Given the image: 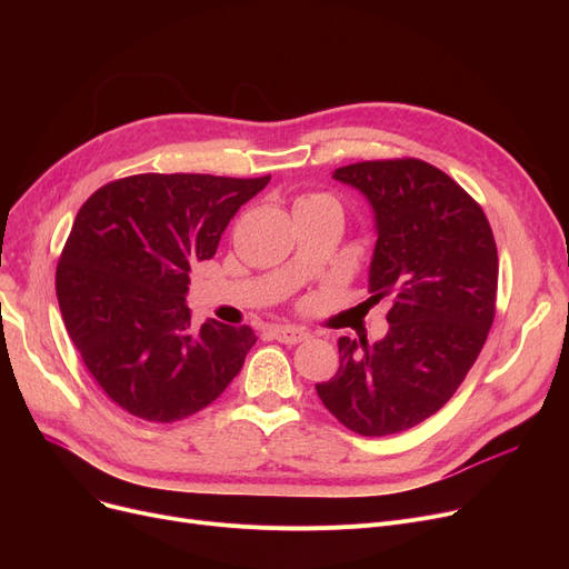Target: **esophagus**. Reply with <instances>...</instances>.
<instances>
[{
	"label": "esophagus",
	"mask_w": 569,
	"mask_h": 569,
	"mask_svg": "<svg viewBox=\"0 0 569 569\" xmlns=\"http://www.w3.org/2000/svg\"><path fill=\"white\" fill-rule=\"evenodd\" d=\"M272 337L277 339V341H281V343H300V341H305L307 337H309V332H305V330H300V327H290V325H286V327H274L272 330Z\"/></svg>",
	"instance_id": "34e87169"
}]
</instances>
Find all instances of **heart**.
<instances>
[{
    "mask_svg": "<svg viewBox=\"0 0 569 569\" xmlns=\"http://www.w3.org/2000/svg\"><path fill=\"white\" fill-rule=\"evenodd\" d=\"M300 202H327V204H337V200L332 196H325V193H313V196H307L302 198ZM339 207V204H337Z\"/></svg>",
    "mask_w": 569,
    "mask_h": 569,
    "instance_id": "heart-1",
    "label": "heart"
}]
</instances>
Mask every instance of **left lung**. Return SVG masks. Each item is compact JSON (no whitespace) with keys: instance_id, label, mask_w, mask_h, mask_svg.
<instances>
[{"instance_id":"left-lung-1","label":"left lung","mask_w":569,"mask_h":569,"mask_svg":"<svg viewBox=\"0 0 569 569\" xmlns=\"http://www.w3.org/2000/svg\"><path fill=\"white\" fill-rule=\"evenodd\" d=\"M332 177L373 212L367 302L395 305L376 343L339 339V371L316 392L350 431L390 436L438 412L475 365L496 313L498 251L482 207L425 161H365Z\"/></svg>"}]
</instances>
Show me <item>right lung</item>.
I'll use <instances>...</instances> for the list:
<instances>
[{
	"label": "right lung",
	"mask_w": 569,
	"mask_h": 569,
	"mask_svg": "<svg viewBox=\"0 0 569 569\" xmlns=\"http://www.w3.org/2000/svg\"><path fill=\"white\" fill-rule=\"evenodd\" d=\"M267 182L133 174L80 207L57 264L59 311L89 373L140 420H184L242 369L253 330L212 318L196 327L189 274Z\"/></svg>",
	"instance_id": "add662e5"
}]
</instances>
